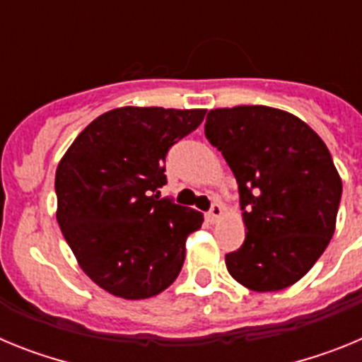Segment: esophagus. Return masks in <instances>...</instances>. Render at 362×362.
I'll return each mask as SVG.
<instances>
[{"instance_id": "obj_1", "label": "esophagus", "mask_w": 362, "mask_h": 362, "mask_svg": "<svg viewBox=\"0 0 362 362\" xmlns=\"http://www.w3.org/2000/svg\"><path fill=\"white\" fill-rule=\"evenodd\" d=\"M221 216H223V206H221L219 203H214L212 209H210V212L206 214V219H209L210 223H216Z\"/></svg>"}]
</instances>
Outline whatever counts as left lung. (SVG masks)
Returning a JSON list of instances; mask_svg holds the SVG:
<instances>
[{
    "label": "left lung",
    "instance_id": "8db88e82",
    "mask_svg": "<svg viewBox=\"0 0 362 362\" xmlns=\"http://www.w3.org/2000/svg\"><path fill=\"white\" fill-rule=\"evenodd\" d=\"M204 136L239 188L246 238L226 254L230 276L254 292L288 288L335 232L343 183L325 141L297 116L264 105L214 108Z\"/></svg>",
    "mask_w": 362,
    "mask_h": 362
}]
</instances>
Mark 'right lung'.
<instances>
[{"label": "right lung", "instance_id": "1", "mask_svg": "<svg viewBox=\"0 0 362 362\" xmlns=\"http://www.w3.org/2000/svg\"><path fill=\"white\" fill-rule=\"evenodd\" d=\"M206 110L121 107L95 117L56 170V217L78 264L99 288L148 299L179 276L203 214L161 199L170 146Z\"/></svg>", "mask_w": 362, "mask_h": 362}]
</instances>
